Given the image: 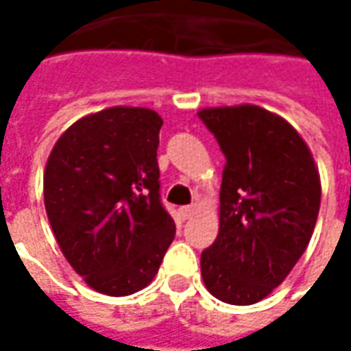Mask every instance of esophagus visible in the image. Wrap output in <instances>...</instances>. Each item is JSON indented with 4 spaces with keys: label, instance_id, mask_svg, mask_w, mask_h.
I'll list each match as a JSON object with an SVG mask.
<instances>
[{
    "label": "esophagus",
    "instance_id": "34e87169",
    "mask_svg": "<svg viewBox=\"0 0 351 351\" xmlns=\"http://www.w3.org/2000/svg\"><path fill=\"white\" fill-rule=\"evenodd\" d=\"M193 213H195V207H193V205H187V207H182V209H180V217L185 221V219L193 217Z\"/></svg>",
    "mask_w": 351,
    "mask_h": 351
}]
</instances>
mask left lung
<instances>
[{"instance_id": "8db88e82", "label": "left lung", "mask_w": 351, "mask_h": 351, "mask_svg": "<svg viewBox=\"0 0 351 351\" xmlns=\"http://www.w3.org/2000/svg\"><path fill=\"white\" fill-rule=\"evenodd\" d=\"M197 115L226 158L219 236L201 254V276L219 301L254 304L283 283L308 246L320 209L317 164L301 134L258 105Z\"/></svg>"}]
</instances>
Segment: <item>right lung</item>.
<instances>
[{
  "instance_id": "obj_1",
  "label": "right lung",
  "mask_w": 351,
  "mask_h": 351,
  "mask_svg": "<svg viewBox=\"0 0 351 351\" xmlns=\"http://www.w3.org/2000/svg\"><path fill=\"white\" fill-rule=\"evenodd\" d=\"M162 125L152 109H103L75 121L48 156L52 232L75 274L103 295L144 289L176 236L160 201Z\"/></svg>"
}]
</instances>
